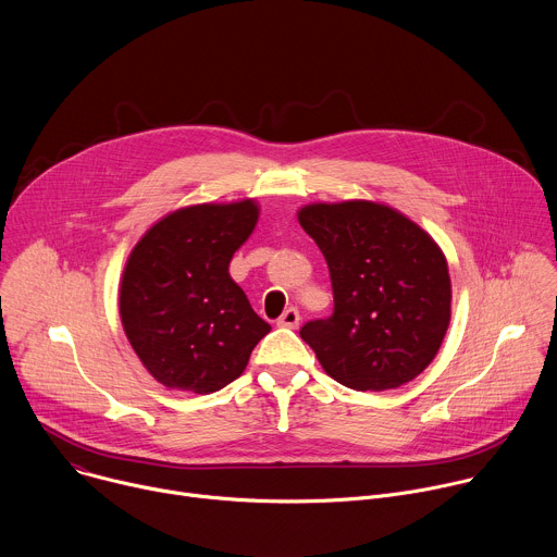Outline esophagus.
<instances>
[{"label":"esophagus","mask_w":557,"mask_h":557,"mask_svg":"<svg viewBox=\"0 0 557 557\" xmlns=\"http://www.w3.org/2000/svg\"><path fill=\"white\" fill-rule=\"evenodd\" d=\"M277 326H282V329H297V326H299V310H297L295 306L286 308V310L280 314Z\"/></svg>","instance_id":"34e87169"}]
</instances>
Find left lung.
<instances>
[{
    "instance_id": "obj_1",
    "label": "left lung",
    "mask_w": 557,
    "mask_h": 557,
    "mask_svg": "<svg viewBox=\"0 0 557 557\" xmlns=\"http://www.w3.org/2000/svg\"><path fill=\"white\" fill-rule=\"evenodd\" d=\"M299 224L322 249L335 308L301 326L322 368L352 389L399 387L419 376L449 326L451 284L432 237L389 207L310 205Z\"/></svg>"
}]
</instances>
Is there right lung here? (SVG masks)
Wrapping results in <instances>:
<instances>
[{
	"mask_svg": "<svg viewBox=\"0 0 557 557\" xmlns=\"http://www.w3.org/2000/svg\"><path fill=\"white\" fill-rule=\"evenodd\" d=\"M256 222L253 200L196 205L156 222L134 247L121 322L156 381L196 394L222 389L271 331L228 275Z\"/></svg>",
	"mask_w": 557,
	"mask_h": 557,
	"instance_id": "add662e5",
	"label": "right lung"
}]
</instances>
